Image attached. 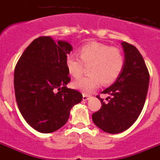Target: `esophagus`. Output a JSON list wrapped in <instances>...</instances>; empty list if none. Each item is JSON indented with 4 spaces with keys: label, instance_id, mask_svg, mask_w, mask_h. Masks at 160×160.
Here are the masks:
<instances>
[{
    "label": "esophagus",
    "instance_id": "obj_1",
    "mask_svg": "<svg viewBox=\"0 0 160 160\" xmlns=\"http://www.w3.org/2000/svg\"><path fill=\"white\" fill-rule=\"evenodd\" d=\"M82 98H83V100H84V101H87V100L90 98V96L87 95V94H83Z\"/></svg>",
    "mask_w": 160,
    "mask_h": 160
}]
</instances>
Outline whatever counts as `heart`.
<instances>
[{
	"label": "heart",
	"mask_w": 160,
	"mask_h": 160,
	"mask_svg": "<svg viewBox=\"0 0 160 160\" xmlns=\"http://www.w3.org/2000/svg\"><path fill=\"white\" fill-rule=\"evenodd\" d=\"M78 58L76 54H69L66 58L67 70L72 76L77 77L82 70L83 63L89 65L88 74L78 78L72 83L74 89L84 94H90L99 86L112 84L123 69V53L117 48L101 43L87 44L79 49Z\"/></svg>",
	"instance_id": "b5f03b06"
}]
</instances>
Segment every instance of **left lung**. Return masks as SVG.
Listing matches in <instances>:
<instances>
[{
  "label": "left lung",
  "mask_w": 160,
  "mask_h": 160,
  "mask_svg": "<svg viewBox=\"0 0 160 160\" xmlns=\"http://www.w3.org/2000/svg\"><path fill=\"white\" fill-rule=\"evenodd\" d=\"M124 51L123 69L117 80L102 94H108L107 102L101 101L99 111L92 114L98 128L110 134L128 130L138 118L143 108L150 75L145 62L136 47L122 42Z\"/></svg>",
  "instance_id": "left-lung-1"
}]
</instances>
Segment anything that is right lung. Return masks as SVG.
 I'll use <instances>...</instances> for the list:
<instances>
[{
    "label": "right lung",
    "instance_id": "right-lung-1",
    "mask_svg": "<svg viewBox=\"0 0 160 160\" xmlns=\"http://www.w3.org/2000/svg\"><path fill=\"white\" fill-rule=\"evenodd\" d=\"M73 50L65 41L40 37L25 49L14 70L18 108L30 127L41 133L58 131L66 123L72 107L82 94L69 89L67 54Z\"/></svg>",
    "mask_w": 160,
    "mask_h": 160
}]
</instances>
